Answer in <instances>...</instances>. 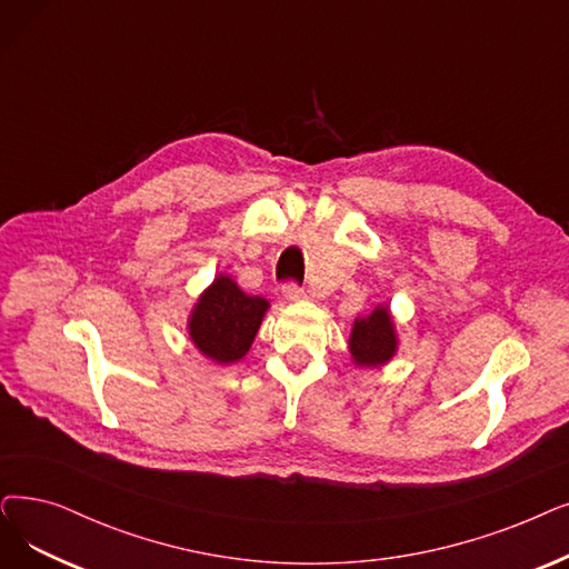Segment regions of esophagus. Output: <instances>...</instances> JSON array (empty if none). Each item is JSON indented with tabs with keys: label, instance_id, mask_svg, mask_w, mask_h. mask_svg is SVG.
<instances>
[{
	"label": "esophagus",
	"instance_id": "obj_1",
	"mask_svg": "<svg viewBox=\"0 0 569 569\" xmlns=\"http://www.w3.org/2000/svg\"><path fill=\"white\" fill-rule=\"evenodd\" d=\"M305 298V290L298 283H286L283 286V300L286 302H300Z\"/></svg>",
	"mask_w": 569,
	"mask_h": 569
}]
</instances>
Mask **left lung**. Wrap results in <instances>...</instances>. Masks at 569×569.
I'll return each instance as SVG.
<instances>
[{
	"label": "left lung",
	"mask_w": 569,
	"mask_h": 569,
	"mask_svg": "<svg viewBox=\"0 0 569 569\" xmlns=\"http://www.w3.org/2000/svg\"><path fill=\"white\" fill-rule=\"evenodd\" d=\"M349 351L358 367H381L395 356L398 335H395L392 316L386 305H379L369 316L356 318Z\"/></svg>",
	"instance_id": "obj_1"
}]
</instances>
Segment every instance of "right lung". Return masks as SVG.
Masks as SVG:
<instances>
[{
    "instance_id": "add662e5",
    "label": "right lung",
    "mask_w": 569,
    "mask_h": 569,
    "mask_svg": "<svg viewBox=\"0 0 569 569\" xmlns=\"http://www.w3.org/2000/svg\"><path fill=\"white\" fill-rule=\"evenodd\" d=\"M267 309L264 298L246 295L230 277L218 274L197 300L188 335L204 358L230 365L249 353Z\"/></svg>"
}]
</instances>
